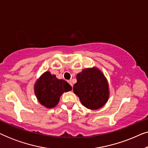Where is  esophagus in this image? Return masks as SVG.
Masks as SVG:
<instances>
[{"label": "esophagus", "mask_w": 148, "mask_h": 148, "mask_svg": "<svg viewBox=\"0 0 148 148\" xmlns=\"http://www.w3.org/2000/svg\"><path fill=\"white\" fill-rule=\"evenodd\" d=\"M68 83H69V84L71 85V86H73V84H72L71 81V80H69V81H68Z\"/></svg>", "instance_id": "1"}]
</instances>
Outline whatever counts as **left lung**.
<instances>
[{
    "label": "left lung",
    "mask_w": 148,
    "mask_h": 148,
    "mask_svg": "<svg viewBox=\"0 0 148 148\" xmlns=\"http://www.w3.org/2000/svg\"><path fill=\"white\" fill-rule=\"evenodd\" d=\"M73 91L82 104L91 110L100 108L109 97L108 82L97 68L86 69L77 75Z\"/></svg>",
    "instance_id": "1"
}]
</instances>
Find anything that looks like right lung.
Wrapping results in <instances>:
<instances>
[{
    "instance_id": "add662e5",
    "label": "right lung",
    "mask_w": 148,
    "mask_h": 148,
    "mask_svg": "<svg viewBox=\"0 0 148 148\" xmlns=\"http://www.w3.org/2000/svg\"><path fill=\"white\" fill-rule=\"evenodd\" d=\"M71 90V86L67 82L58 79L56 75L48 71L42 74L34 86V92L39 102L48 108L55 106L60 96Z\"/></svg>"
}]
</instances>
